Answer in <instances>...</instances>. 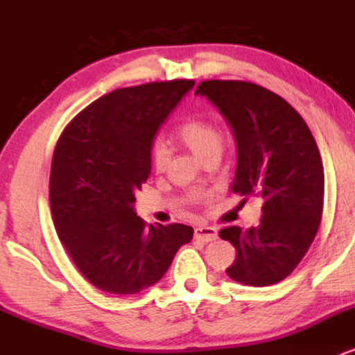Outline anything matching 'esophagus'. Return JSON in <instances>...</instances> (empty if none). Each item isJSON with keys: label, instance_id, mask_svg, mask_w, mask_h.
Here are the masks:
<instances>
[{"label": "esophagus", "instance_id": "1", "mask_svg": "<svg viewBox=\"0 0 355 355\" xmlns=\"http://www.w3.org/2000/svg\"><path fill=\"white\" fill-rule=\"evenodd\" d=\"M195 239L202 240V242H211L217 239V229L214 227H197L195 229Z\"/></svg>", "mask_w": 355, "mask_h": 355}]
</instances>
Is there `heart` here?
Listing matches in <instances>:
<instances>
[{
	"mask_svg": "<svg viewBox=\"0 0 355 355\" xmlns=\"http://www.w3.org/2000/svg\"><path fill=\"white\" fill-rule=\"evenodd\" d=\"M175 138L185 145L190 152L202 162L214 155H222L223 138L222 130L211 121L202 120V118H190L175 130ZM150 162L155 170H162L166 164V148L160 141H155L150 148Z\"/></svg>",
	"mask_w": 355,
	"mask_h": 355,
	"instance_id": "b5f03b06",
	"label": "heart"
}]
</instances>
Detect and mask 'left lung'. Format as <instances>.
I'll return each mask as SVG.
<instances>
[{"label":"left lung","mask_w":355,"mask_h":355,"mask_svg":"<svg viewBox=\"0 0 355 355\" xmlns=\"http://www.w3.org/2000/svg\"><path fill=\"white\" fill-rule=\"evenodd\" d=\"M218 108L237 144L232 191L263 200L255 227L218 232L237 250L227 275L266 287L291 275L315 239L324 166L304 118L282 96L248 81L207 80L195 89Z\"/></svg>","instance_id":"obj_1"}]
</instances>
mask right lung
<instances>
[{
	"label": "right lung",
	"instance_id": "1",
	"mask_svg": "<svg viewBox=\"0 0 355 355\" xmlns=\"http://www.w3.org/2000/svg\"><path fill=\"white\" fill-rule=\"evenodd\" d=\"M195 81L173 80L120 88L68 123L55 146L50 205L56 234L89 284L132 295L165 275L193 229L146 227L135 193L152 172L158 128Z\"/></svg>",
	"mask_w": 355,
	"mask_h": 355
}]
</instances>
